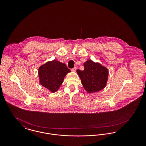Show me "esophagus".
<instances>
[{
  "instance_id": "esophagus-1",
  "label": "esophagus",
  "mask_w": 146,
  "mask_h": 146,
  "mask_svg": "<svg viewBox=\"0 0 146 146\" xmlns=\"http://www.w3.org/2000/svg\"><path fill=\"white\" fill-rule=\"evenodd\" d=\"M76 67H74L73 68H72V70H71L72 71V72H75L76 71Z\"/></svg>"
}]
</instances>
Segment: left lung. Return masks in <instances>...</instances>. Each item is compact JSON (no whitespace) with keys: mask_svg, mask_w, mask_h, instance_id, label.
Segmentation results:
<instances>
[{"mask_svg":"<svg viewBox=\"0 0 146 146\" xmlns=\"http://www.w3.org/2000/svg\"><path fill=\"white\" fill-rule=\"evenodd\" d=\"M84 70H76L84 88L88 93L96 92L106 87L108 70L101 64L89 60L84 63Z\"/></svg>","mask_w":146,"mask_h":146,"instance_id":"1","label":"left lung"}]
</instances>
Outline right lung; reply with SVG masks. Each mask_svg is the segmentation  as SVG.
Returning <instances> with one entry per match:
<instances>
[{
  "label": "right lung",
  "instance_id": "right-lung-1",
  "mask_svg": "<svg viewBox=\"0 0 146 146\" xmlns=\"http://www.w3.org/2000/svg\"><path fill=\"white\" fill-rule=\"evenodd\" d=\"M70 72L67 66L56 60L48 61L38 69L39 83L51 92H55L62 85L64 77Z\"/></svg>",
  "mask_w": 146,
  "mask_h": 146
}]
</instances>
